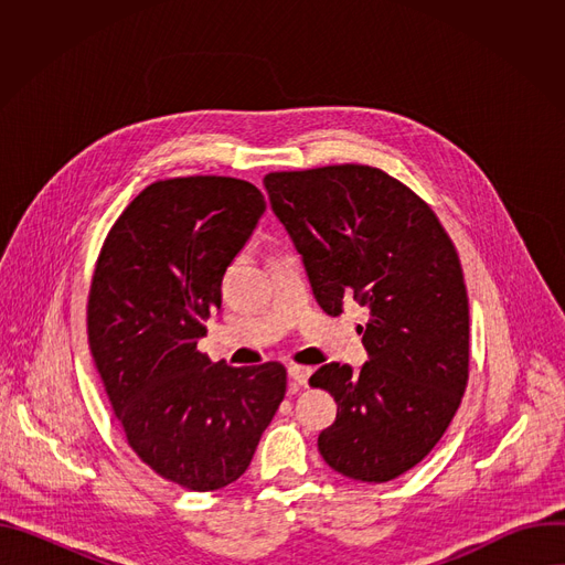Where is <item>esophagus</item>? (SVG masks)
<instances>
[{"label": "esophagus", "instance_id": "1", "mask_svg": "<svg viewBox=\"0 0 565 565\" xmlns=\"http://www.w3.org/2000/svg\"><path fill=\"white\" fill-rule=\"evenodd\" d=\"M312 369L310 366H299V364H292L288 369V377H290V386H306L308 384V377H310Z\"/></svg>", "mask_w": 565, "mask_h": 565}]
</instances>
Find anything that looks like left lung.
<instances>
[{"instance_id":"1","label":"left lung","mask_w":565,"mask_h":565,"mask_svg":"<svg viewBox=\"0 0 565 565\" xmlns=\"http://www.w3.org/2000/svg\"><path fill=\"white\" fill-rule=\"evenodd\" d=\"M275 216L301 255L317 303L366 310L369 362L324 364L338 418L319 434L342 476L386 482L416 467L456 416L469 373V303L458 253L431 207L369 166L273 172Z\"/></svg>"}]
</instances>
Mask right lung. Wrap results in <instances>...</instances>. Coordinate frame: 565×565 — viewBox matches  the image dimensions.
Listing matches in <instances>:
<instances>
[{
  "instance_id": "right-lung-1",
  "label": "right lung",
  "mask_w": 565,
  "mask_h": 565,
  "mask_svg": "<svg viewBox=\"0 0 565 565\" xmlns=\"http://www.w3.org/2000/svg\"><path fill=\"white\" fill-rule=\"evenodd\" d=\"M264 212L248 181L151 183L109 230L92 281L89 347L127 443L194 492L248 469L286 395L279 362L234 369L196 351L221 308L223 273Z\"/></svg>"
}]
</instances>
